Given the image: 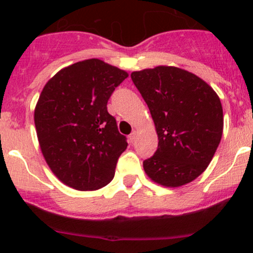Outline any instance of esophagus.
Listing matches in <instances>:
<instances>
[{
	"label": "esophagus",
	"instance_id": "obj_1",
	"mask_svg": "<svg viewBox=\"0 0 253 253\" xmlns=\"http://www.w3.org/2000/svg\"><path fill=\"white\" fill-rule=\"evenodd\" d=\"M136 136H138V133L135 132H132L130 133V135H129V140H130V143H134V141L136 140Z\"/></svg>",
	"mask_w": 253,
	"mask_h": 253
}]
</instances>
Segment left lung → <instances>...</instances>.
<instances>
[{"mask_svg": "<svg viewBox=\"0 0 253 253\" xmlns=\"http://www.w3.org/2000/svg\"><path fill=\"white\" fill-rule=\"evenodd\" d=\"M149 107L158 135V149L144 161L155 183L177 188L207 169L223 129L220 98L213 88L176 66H156L130 74Z\"/></svg>", "mask_w": 253, "mask_h": 253, "instance_id": "1", "label": "left lung"}]
</instances>
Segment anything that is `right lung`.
I'll return each mask as SVG.
<instances>
[{
  "label": "right lung",
  "instance_id": "1",
  "mask_svg": "<svg viewBox=\"0 0 253 253\" xmlns=\"http://www.w3.org/2000/svg\"><path fill=\"white\" fill-rule=\"evenodd\" d=\"M127 77L92 58L62 69L43 86L34 109L38 140L48 168L68 187L97 190L114 177L127 141L107 102Z\"/></svg>",
  "mask_w": 253,
  "mask_h": 253
}]
</instances>
